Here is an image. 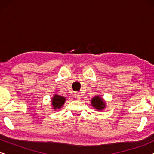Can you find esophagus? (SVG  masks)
<instances>
[{
  "label": "esophagus",
  "instance_id": "obj_1",
  "mask_svg": "<svg viewBox=\"0 0 154 154\" xmlns=\"http://www.w3.org/2000/svg\"><path fill=\"white\" fill-rule=\"evenodd\" d=\"M75 97L76 98V99H79L80 97H80V94L79 93H78V92H76V93H75Z\"/></svg>",
  "mask_w": 154,
  "mask_h": 154
}]
</instances>
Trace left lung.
<instances>
[{
  "instance_id": "1",
  "label": "left lung",
  "mask_w": 154,
  "mask_h": 154,
  "mask_svg": "<svg viewBox=\"0 0 154 154\" xmlns=\"http://www.w3.org/2000/svg\"><path fill=\"white\" fill-rule=\"evenodd\" d=\"M91 104L94 109L98 111L103 110L105 108V102L103 100L102 98H101L100 96H95L91 100Z\"/></svg>"
}]
</instances>
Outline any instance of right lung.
<instances>
[{
    "instance_id": "1",
    "label": "right lung",
    "mask_w": 154,
    "mask_h": 154,
    "mask_svg": "<svg viewBox=\"0 0 154 154\" xmlns=\"http://www.w3.org/2000/svg\"><path fill=\"white\" fill-rule=\"evenodd\" d=\"M66 98L64 97L58 95V94H54L53 97L52 98V109L56 110L57 109L62 108V106L64 105Z\"/></svg>"
}]
</instances>
